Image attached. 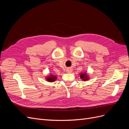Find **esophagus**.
Listing matches in <instances>:
<instances>
[{
    "mask_svg": "<svg viewBox=\"0 0 129 129\" xmlns=\"http://www.w3.org/2000/svg\"><path fill=\"white\" fill-rule=\"evenodd\" d=\"M72 71H73L72 69L69 68H68V69H67V71H67V72L68 73H71L72 72Z\"/></svg>",
    "mask_w": 129,
    "mask_h": 129,
    "instance_id": "esophagus-1",
    "label": "esophagus"
}]
</instances>
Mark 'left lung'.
<instances>
[{
  "label": "left lung",
  "instance_id": "8db88e82",
  "mask_svg": "<svg viewBox=\"0 0 129 129\" xmlns=\"http://www.w3.org/2000/svg\"><path fill=\"white\" fill-rule=\"evenodd\" d=\"M80 78L83 81H87L88 80H89V75L86 73H81L80 74Z\"/></svg>",
  "mask_w": 129,
  "mask_h": 129
}]
</instances>
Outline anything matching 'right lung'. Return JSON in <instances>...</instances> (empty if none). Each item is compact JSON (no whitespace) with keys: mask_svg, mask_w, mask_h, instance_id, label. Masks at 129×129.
<instances>
[{"mask_svg":"<svg viewBox=\"0 0 129 129\" xmlns=\"http://www.w3.org/2000/svg\"><path fill=\"white\" fill-rule=\"evenodd\" d=\"M46 79L49 82H53L55 81V80L57 79V77L55 75H53V74H51V75L50 74L49 76L46 77Z\"/></svg>","mask_w":129,"mask_h":129,"instance_id":"1","label":"right lung"}]
</instances>
